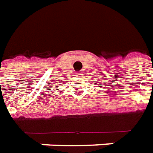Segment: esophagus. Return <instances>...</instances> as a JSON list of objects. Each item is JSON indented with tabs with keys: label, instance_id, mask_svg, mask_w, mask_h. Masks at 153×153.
I'll return each mask as SVG.
<instances>
[{
	"label": "esophagus",
	"instance_id": "1",
	"mask_svg": "<svg viewBox=\"0 0 153 153\" xmlns=\"http://www.w3.org/2000/svg\"><path fill=\"white\" fill-rule=\"evenodd\" d=\"M80 74H81L80 72H79V73H78V74H79V75H80Z\"/></svg>",
	"mask_w": 153,
	"mask_h": 153
}]
</instances>
